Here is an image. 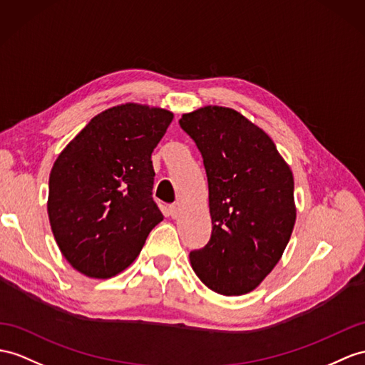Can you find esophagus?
<instances>
[{
    "instance_id": "34e87169",
    "label": "esophagus",
    "mask_w": 365,
    "mask_h": 365,
    "mask_svg": "<svg viewBox=\"0 0 365 365\" xmlns=\"http://www.w3.org/2000/svg\"><path fill=\"white\" fill-rule=\"evenodd\" d=\"M180 213H181L180 202H175V204H172V206H168V215H170L172 218H178L180 217Z\"/></svg>"
}]
</instances>
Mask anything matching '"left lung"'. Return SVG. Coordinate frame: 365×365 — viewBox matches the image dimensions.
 <instances>
[{
	"label": "left lung",
	"mask_w": 365,
	"mask_h": 365,
	"mask_svg": "<svg viewBox=\"0 0 365 365\" xmlns=\"http://www.w3.org/2000/svg\"><path fill=\"white\" fill-rule=\"evenodd\" d=\"M181 128L202 156L212 234L190 252L195 274L212 291L255 289L285 251L296 223L294 178L266 133L243 114L204 106L182 114Z\"/></svg>",
	"instance_id": "obj_1"
}]
</instances>
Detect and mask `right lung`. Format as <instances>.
<instances>
[{
    "mask_svg": "<svg viewBox=\"0 0 365 365\" xmlns=\"http://www.w3.org/2000/svg\"><path fill=\"white\" fill-rule=\"evenodd\" d=\"M173 114L125 103L97 114L69 142L49 176L48 213L74 269L108 279L135 262L163 213L152 198V153Z\"/></svg>",
    "mask_w": 365,
    "mask_h": 365,
    "instance_id": "add662e5",
    "label": "right lung"
}]
</instances>
